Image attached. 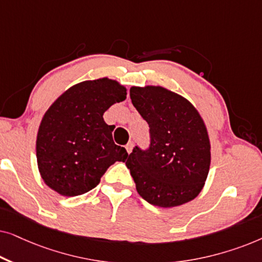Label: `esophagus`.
I'll use <instances>...</instances> for the list:
<instances>
[{"label":"esophagus","instance_id":"obj_1","mask_svg":"<svg viewBox=\"0 0 262 262\" xmlns=\"http://www.w3.org/2000/svg\"><path fill=\"white\" fill-rule=\"evenodd\" d=\"M132 148H134V144H132V142H130V143H127L126 145H125V149H126V151H127V154H130L131 151H132Z\"/></svg>","mask_w":262,"mask_h":262}]
</instances>
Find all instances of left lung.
Here are the masks:
<instances>
[{"instance_id": "1", "label": "left lung", "mask_w": 262, "mask_h": 262, "mask_svg": "<svg viewBox=\"0 0 262 262\" xmlns=\"http://www.w3.org/2000/svg\"><path fill=\"white\" fill-rule=\"evenodd\" d=\"M130 98L150 136L148 148L136 145L125 162L139 195L160 207L191 202L202 191L211 162L209 135L198 111L162 87H132Z\"/></svg>"}]
</instances>
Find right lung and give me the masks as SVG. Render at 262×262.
<instances>
[{"mask_svg":"<svg viewBox=\"0 0 262 262\" xmlns=\"http://www.w3.org/2000/svg\"><path fill=\"white\" fill-rule=\"evenodd\" d=\"M125 99L126 88L105 77L75 84L46 111L37 136V161L50 188L66 196L83 194L99 185L107 168L126 160V150L113 142V126L102 118Z\"/></svg>","mask_w":262,"mask_h":262,"instance_id":"add662e5","label":"right lung"}]
</instances>
